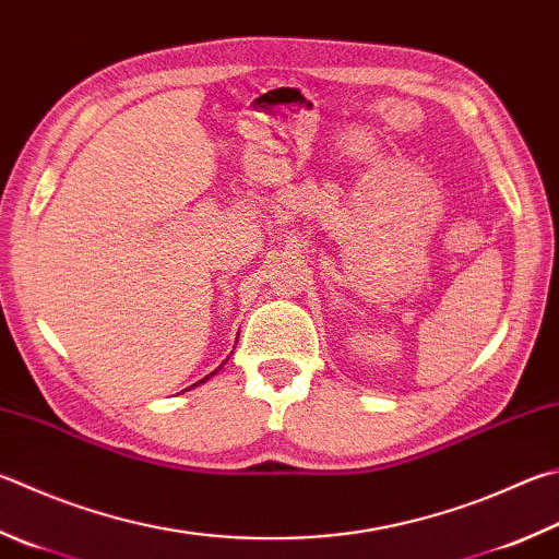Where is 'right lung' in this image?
I'll return each instance as SVG.
<instances>
[{
    "label": "right lung",
    "mask_w": 559,
    "mask_h": 559,
    "mask_svg": "<svg viewBox=\"0 0 559 559\" xmlns=\"http://www.w3.org/2000/svg\"><path fill=\"white\" fill-rule=\"evenodd\" d=\"M212 373H215V371H212ZM212 373H210V377H212ZM200 383H202V381H200Z\"/></svg>",
    "instance_id": "obj_1"
}]
</instances>
